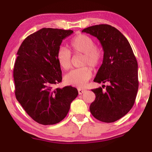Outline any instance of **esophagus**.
<instances>
[{
	"instance_id": "1",
	"label": "esophagus",
	"mask_w": 152,
	"mask_h": 152,
	"mask_svg": "<svg viewBox=\"0 0 152 152\" xmlns=\"http://www.w3.org/2000/svg\"><path fill=\"white\" fill-rule=\"evenodd\" d=\"M78 94H83L84 92H86V90H84V89H80V88H79L78 90Z\"/></svg>"
}]
</instances>
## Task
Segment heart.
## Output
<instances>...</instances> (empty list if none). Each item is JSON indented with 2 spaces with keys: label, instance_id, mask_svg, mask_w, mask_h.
Masks as SVG:
<instances>
[{
  "label": "heart",
  "instance_id": "b5f03b06",
  "mask_svg": "<svg viewBox=\"0 0 152 152\" xmlns=\"http://www.w3.org/2000/svg\"><path fill=\"white\" fill-rule=\"evenodd\" d=\"M70 48L74 54H83L80 68L72 70L64 76V82L66 84L77 88H83L86 86L92 76V68H96L102 62L103 53L99 48L95 46L94 39L86 34H80L72 38L70 42ZM57 60L61 68L68 70L72 67V54L68 49L60 47L58 49Z\"/></svg>",
  "mask_w": 152,
  "mask_h": 152
}]
</instances>
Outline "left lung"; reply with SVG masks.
Masks as SVG:
<instances>
[{
  "instance_id": "left-lung-1",
  "label": "left lung",
  "mask_w": 152,
  "mask_h": 152,
  "mask_svg": "<svg viewBox=\"0 0 152 152\" xmlns=\"http://www.w3.org/2000/svg\"><path fill=\"white\" fill-rule=\"evenodd\" d=\"M82 32L94 36L101 42L103 60L94 81L109 84L104 92L101 87L92 90L96 99L90 110L102 122H115L134 104L139 86L137 60L127 38L111 25H94Z\"/></svg>"
}]
</instances>
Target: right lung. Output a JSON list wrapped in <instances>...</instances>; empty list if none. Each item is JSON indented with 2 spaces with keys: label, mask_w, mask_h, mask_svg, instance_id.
<instances>
[{
  "label": "right lung",
  "mask_w": 152,
  "mask_h": 152,
  "mask_svg": "<svg viewBox=\"0 0 152 152\" xmlns=\"http://www.w3.org/2000/svg\"><path fill=\"white\" fill-rule=\"evenodd\" d=\"M72 30L43 28L28 36L17 51L13 78L15 96L29 116L44 125L60 122L78 92L72 86L53 88L61 82L57 52Z\"/></svg>",
  "instance_id": "right-lung-1"
}]
</instances>
